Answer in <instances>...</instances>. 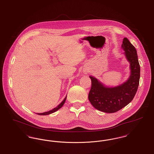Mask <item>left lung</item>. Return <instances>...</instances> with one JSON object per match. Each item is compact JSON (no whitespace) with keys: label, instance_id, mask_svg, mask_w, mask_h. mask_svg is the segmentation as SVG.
Listing matches in <instances>:
<instances>
[{"label":"left lung","instance_id":"obj_1","mask_svg":"<svg viewBox=\"0 0 154 154\" xmlns=\"http://www.w3.org/2000/svg\"><path fill=\"white\" fill-rule=\"evenodd\" d=\"M130 63V75L126 82L112 88L105 87L95 78L90 76L91 88L88 100L97 109L105 113H115L127 105L133 100L138 87L140 66L137 51L127 38H124L122 46Z\"/></svg>","mask_w":154,"mask_h":154}]
</instances>
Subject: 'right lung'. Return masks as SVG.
I'll return each mask as SVG.
<instances>
[{
  "mask_svg": "<svg viewBox=\"0 0 154 154\" xmlns=\"http://www.w3.org/2000/svg\"><path fill=\"white\" fill-rule=\"evenodd\" d=\"M66 98H67V95H66V98L64 99L57 106V107H56V108H54V109H53L52 110H49V111H48V112H44V113H37L38 115H49V114H51V113H54V112H56V111H57V110H59V109L60 108H62V106H63L64 105V102H65V101H66Z\"/></svg>",
  "mask_w": 154,
  "mask_h": 154,
  "instance_id": "right-lung-1",
  "label": "right lung"
}]
</instances>
